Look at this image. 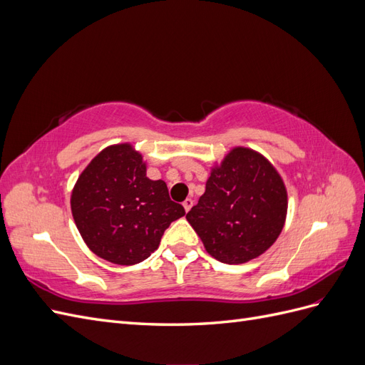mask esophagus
Segmentation results:
<instances>
[{
    "instance_id": "34e87169",
    "label": "esophagus",
    "mask_w": 365,
    "mask_h": 365,
    "mask_svg": "<svg viewBox=\"0 0 365 365\" xmlns=\"http://www.w3.org/2000/svg\"><path fill=\"white\" fill-rule=\"evenodd\" d=\"M192 205H193V200H190V197H187V200L182 202V207H184L185 212H189V210L192 208Z\"/></svg>"
}]
</instances>
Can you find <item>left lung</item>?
<instances>
[{
  "label": "left lung",
  "mask_w": 365,
  "mask_h": 365,
  "mask_svg": "<svg viewBox=\"0 0 365 365\" xmlns=\"http://www.w3.org/2000/svg\"><path fill=\"white\" fill-rule=\"evenodd\" d=\"M288 195L260 153L235 148L212 170L205 193L187 213L210 256L237 264L259 257L282 233Z\"/></svg>",
  "instance_id": "8db88e82"
}]
</instances>
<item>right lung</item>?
I'll list each match as a JSON object with an SVG mask.
<instances>
[{
	"label": "right lung",
	"mask_w": 365,
	"mask_h": 365,
	"mask_svg": "<svg viewBox=\"0 0 365 365\" xmlns=\"http://www.w3.org/2000/svg\"><path fill=\"white\" fill-rule=\"evenodd\" d=\"M71 213L88 248L115 264L148 259L185 215L164 181L148 178L141 153L126 143L103 149L86 165L71 193Z\"/></svg>",
	"instance_id": "1"
}]
</instances>
